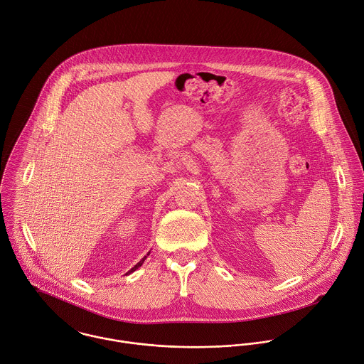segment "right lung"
I'll return each mask as SVG.
<instances>
[{"label": "right lung", "mask_w": 364, "mask_h": 364, "mask_svg": "<svg viewBox=\"0 0 364 364\" xmlns=\"http://www.w3.org/2000/svg\"><path fill=\"white\" fill-rule=\"evenodd\" d=\"M149 253H150V252H149ZM149 253H147V255H149ZM145 259H146V256H145V257H144V259H142V260H141V262H139V263H138V264H136V266H135V267H132V269H131V270H129V272H128V273H127V274H129V273H134V272H135V270H136V269H138V267H141V266H142V264H144V262H145Z\"/></svg>", "instance_id": "right-lung-1"}]
</instances>
